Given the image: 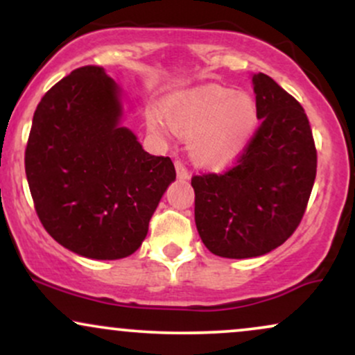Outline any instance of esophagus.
<instances>
[{"instance_id": "1", "label": "esophagus", "mask_w": 355, "mask_h": 355, "mask_svg": "<svg viewBox=\"0 0 355 355\" xmlns=\"http://www.w3.org/2000/svg\"><path fill=\"white\" fill-rule=\"evenodd\" d=\"M175 170H177V177L180 178V180H189L190 178L189 170L185 168V165H183L180 160H175Z\"/></svg>"}]
</instances>
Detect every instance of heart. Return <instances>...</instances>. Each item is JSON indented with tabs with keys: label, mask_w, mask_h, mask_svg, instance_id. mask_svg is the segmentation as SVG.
<instances>
[{
	"label": "heart",
	"mask_w": 355,
	"mask_h": 355,
	"mask_svg": "<svg viewBox=\"0 0 355 355\" xmlns=\"http://www.w3.org/2000/svg\"><path fill=\"white\" fill-rule=\"evenodd\" d=\"M164 118L173 132L189 137L191 160L203 168H225L245 152L259 125L255 101L247 93L227 88H200L168 100ZM146 128L164 138L166 130L153 113Z\"/></svg>",
	"instance_id": "heart-1"
}]
</instances>
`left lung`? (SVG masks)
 Segmentation results:
<instances>
[{
	"instance_id": "1",
	"label": "left lung",
	"mask_w": 355,
	"mask_h": 355,
	"mask_svg": "<svg viewBox=\"0 0 355 355\" xmlns=\"http://www.w3.org/2000/svg\"><path fill=\"white\" fill-rule=\"evenodd\" d=\"M262 125L229 172L191 178L195 225L211 254L266 255L302 220L315 180L317 152L304 108L263 73L252 75Z\"/></svg>"
}]
</instances>
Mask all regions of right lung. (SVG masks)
<instances>
[{"instance_id": "add662e5", "label": "right lung", "mask_w": 355, "mask_h": 355, "mask_svg": "<svg viewBox=\"0 0 355 355\" xmlns=\"http://www.w3.org/2000/svg\"><path fill=\"white\" fill-rule=\"evenodd\" d=\"M123 100L103 68H78L43 96L28 138L36 214L60 245L87 259L137 252L177 177L168 157L145 152L121 123Z\"/></svg>"}]
</instances>
